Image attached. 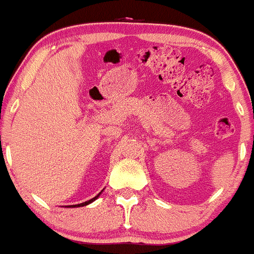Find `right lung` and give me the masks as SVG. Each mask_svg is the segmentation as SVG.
<instances>
[{
    "label": "right lung",
    "instance_id": "1",
    "mask_svg": "<svg viewBox=\"0 0 254 254\" xmlns=\"http://www.w3.org/2000/svg\"><path fill=\"white\" fill-rule=\"evenodd\" d=\"M102 191H104V190H102ZM102 191H100L99 194L96 195V196L92 197V199H90V200H87V201L81 202V204H77V205H67V206H65V207H81V206H86V205H89V204H91V202H94L95 200H96L97 197H99L100 195H101V192H102Z\"/></svg>",
    "mask_w": 254,
    "mask_h": 254
}]
</instances>
